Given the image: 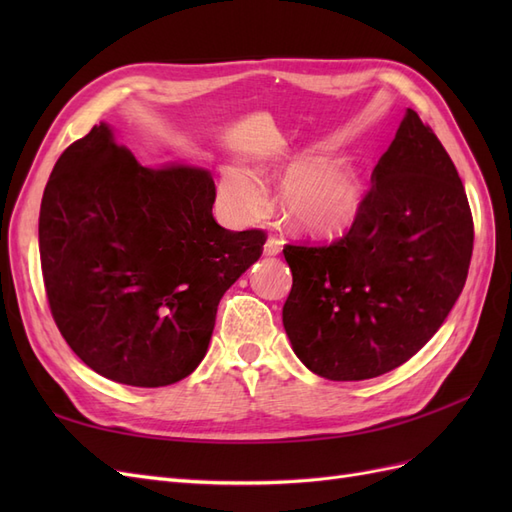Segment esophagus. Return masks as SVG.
I'll return each mask as SVG.
<instances>
[{"label": "esophagus", "instance_id": "1", "mask_svg": "<svg viewBox=\"0 0 512 512\" xmlns=\"http://www.w3.org/2000/svg\"><path fill=\"white\" fill-rule=\"evenodd\" d=\"M280 250H282V241L275 239V237H269L265 241V247H262V254H265V256H277V254H280Z\"/></svg>", "mask_w": 512, "mask_h": 512}]
</instances>
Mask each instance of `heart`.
I'll return each mask as SVG.
<instances>
[{
  "label": "heart",
  "instance_id": "b5f03b06",
  "mask_svg": "<svg viewBox=\"0 0 512 512\" xmlns=\"http://www.w3.org/2000/svg\"><path fill=\"white\" fill-rule=\"evenodd\" d=\"M218 205L230 222L252 224L267 213L269 196L254 170L226 164L218 183ZM284 218L305 235L344 232L363 207V179L348 156H320L290 164L280 185Z\"/></svg>",
  "mask_w": 512,
  "mask_h": 512
}]
</instances>
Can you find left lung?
<instances>
[{"instance_id": "left-lung-1", "label": "left lung", "mask_w": 512, "mask_h": 512, "mask_svg": "<svg viewBox=\"0 0 512 512\" xmlns=\"http://www.w3.org/2000/svg\"><path fill=\"white\" fill-rule=\"evenodd\" d=\"M371 183L342 239L284 247V329L301 363L327 380H367L406 363L442 327L468 277V196L412 108Z\"/></svg>"}]
</instances>
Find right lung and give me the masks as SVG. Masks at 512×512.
Segmentation results:
<instances>
[{"mask_svg": "<svg viewBox=\"0 0 512 512\" xmlns=\"http://www.w3.org/2000/svg\"><path fill=\"white\" fill-rule=\"evenodd\" d=\"M209 170L147 168L108 123L61 153L40 205V262L59 333L96 374L156 389L205 359L220 299L265 232L213 220Z\"/></svg>", "mask_w": 512, "mask_h": 512, "instance_id": "add662e5", "label": "right lung"}]
</instances>
